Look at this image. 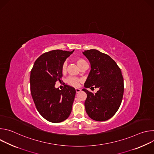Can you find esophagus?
<instances>
[{
  "mask_svg": "<svg viewBox=\"0 0 154 154\" xmlns=\"http://www.w3.org/2000/svg\"><path fill=\"white\" fill-rule=\"evenodd\" d=\"M75 91H76L77 93H79V92L81 91V90L79 89V88H75Z\"/></svg>",
  "mask_w": 154,
  "mask_h": 154,
  "instance_id": "esophagus-1",
  "label": "esophagus"
}]
</instances>
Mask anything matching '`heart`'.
I'll return each mask as SVG.
<instances>
[{
    "mask_svg": "<svg viewBox=\"0 0 154 154\" xmlns=\"http://www.w3.org/2000/svg\"><path fill=\"white\" fill-rule=\"evenodd\" d=\"M75 60L80 68L81 67H82L83 66H84L85 64H87L86 61L81 58H76ZM66 68H67V62L64 61L62 64L61 72L63 73H64L66 72ZM81 82H82V79L77 78V77H72V76L68 77L66 79V83L68 84H69V85H71L73 86H78L79 85V83Z\"/></svg>",
    "mask_w": 154,
    "mask_h": 154,
    "instance_id": "b5f03b06",
    "label": "heart"
}]
</instances>
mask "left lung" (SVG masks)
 <instances>
[{
    "label": "left lung",
    "instance_id": "left-lung-1",
    "mask_svg": "<svg viewBox=\"0 0 154 154\" xmlns=\"http://www.w3.org/2000/svg\"><path fill=\"white\" fill-rule=\"evenodd\" d=\"M91 64V71L82 90L87 94L86 112L92 119L105 121L113 117L121 105L124 94V79L121 69L108 55L96 49L83 52ZM89 87H99L95 94Z\"/></svg>",
    "mask_w": 154,
    "mask_h": 154
}]
</instances>
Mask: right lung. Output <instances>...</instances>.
Here are the masks:
<instances>
[{
    "label": "right lung",
    "mask_w": 154,
    "mask_h": 154,
    "mask_svg": "<svg viewBox=\"0 0 154 154\" xmlns=\"http://www.w3.org/2000/svg\"><path fill=\"white\" fill-rule=\"evenodd\" d=\"M54 50L46 52L35 61L30 73L31 94L39 114L49 122L57 123L70 115L75 90L64 85L62 90L55 88L61 81L63 63L72 52Z\"/></svg>",
    "instance_id": "1"
}]
</instances>
